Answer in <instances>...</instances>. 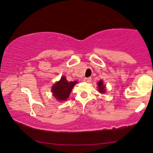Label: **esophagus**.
Returning <instances> with one entry per match:
<instances>
[{"instance_id":"esophagus-1","label":"esophagus","mask_w":153,"mask_h":153,"mask_svg":"<svg viewBox=\"0 0 153 153\" xmlns=\"http://www.w3.org/2000/svg\"><path fill=\"white\" fill-rule=\"evenodd\" d=\"M91 80H92L91 77H86V78H84V81L86 82H88V83L91 82Z\"/></svg>"}]
</instances>
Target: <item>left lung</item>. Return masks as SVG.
Segmentation results:
<instances>
[{
    "mask_svg": "<svg viewBox=\"0 0 153 153\" xmlns=\"http://www.w3.org/2000/svg\"><path fill=\"white\" fill-rule=\"evenodd\" d=\"M97 85L98 87V91H99V92L102 93V94H104V93L106 92V90H105V86L103 84L102 80H100V81L97 83Z\"/></svg>",
    "mask_w": 153,
    "mask_h": 153,
    "instance_id": "8db88e82",
    "label": "left lung"
}]
</instances>
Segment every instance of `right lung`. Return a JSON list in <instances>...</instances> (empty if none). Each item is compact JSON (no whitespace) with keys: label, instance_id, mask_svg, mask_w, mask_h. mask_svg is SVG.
<instances>
[{"label":"right lung","instance_id":"1","mask_svg":"<svg viewBox=\"0 0 153 153\" xmlns=\"http://www.w3.org/2000/svg\"><path fill=\"white\" fill-rule=\"evenodd\" d=\"M77 83V81L68 82L65 77L62 76L61 79L52 87L53 95L59 101H65L68 98L72 88Z\"/></svg>","mask_w":153,"mask_h":153}]
</instances>
